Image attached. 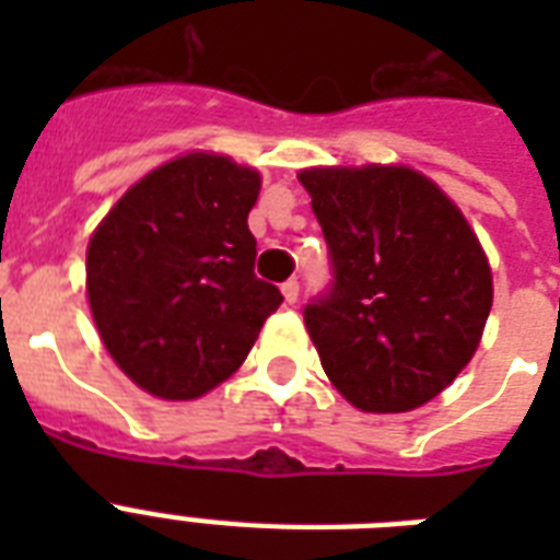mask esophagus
I'll return each instance as SVG.
<instances>
[{"label": "esophagus", "mask_w": 560, "mask_h": 560, "mask_svg": "<svg viewBox=\"0 0 560 560\" xmlns=\"http://www.w3.org/2000/svg\"><path fill=\"white\" fill-rule=\"evenodd\" d=\"M281 293H284V302L288 305H296L299 302V281L296 279H288L281 284Z\"/></svg>", "instance_id": "1"}]
</instances>
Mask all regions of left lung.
I'll list each match as a JSON object with an SVG mask.
<instances>
[{
	"instance_id": "obj_1",
	"label": "left lung",
	"mask_w": 560,
	"mask_h": 560,
	"mask_svg": "<svg viewBox=\"0 0 560 560\" xmlns=\"http://www.w3.org/2000/svg\"><path fill=\"white\" fill-rule=\"evenodd\" d=\"M331 284L305 305L325 374L366 412H407L468 366L491 267L468 220L412 168H307Z\"/></svg>"
}]
</instances>
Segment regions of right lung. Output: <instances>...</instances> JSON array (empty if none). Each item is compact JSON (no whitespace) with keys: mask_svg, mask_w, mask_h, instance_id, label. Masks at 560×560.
I'll list each match as a JSON object with an SVG mask.
<instances>
[{"mask_svg":"<svg viewBox=\"0 0 560 560\" xmlns=\"http://www.w3.org/2000/svg\"><path fill=\"white\" fill-rule=\"evenodd\" d=\"M258 191V171L188 153L139 179L92 235V319L118 369L156 398H200L235 374L284 302L255 276L246 218Z\"/></svg>","mask_w":560,"mask_h":560,"instance_id":"1","label":"right lung"}]
</instances>
